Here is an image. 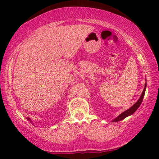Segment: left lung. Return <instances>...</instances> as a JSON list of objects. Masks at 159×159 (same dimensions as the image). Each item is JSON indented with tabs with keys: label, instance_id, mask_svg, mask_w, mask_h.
Wrapping results in <instances>:
<instances>
[{
	"label": "left lung",
	"instance_id": "8db88e82",
	"mask_svg": "<svg viewBox=\"0 0 159 159\" xmlns=\"http://www.w3.org/2000/svg\"><path fill=\"white\" fill-rule=\"evenodd\" d=\"M145 89H146V83H145V88H144V90H143V93H142V95H141V96L140 98V99L138 100V101L136 102L134 104L133 106H132L131 108H129V109L125 111H124L123 113H121V114L119 115V116L118 117H116V119H114V121H121L122 120V119H124L125 118H126V117L129 116V115H132L133 113L135 112V111L138 109V108L140 107V104L141 103H142L143 101V97H144L145 95Z\"/></svg>",
	"mask_w": 159,
	"mask_h": 159
}]
</instances>
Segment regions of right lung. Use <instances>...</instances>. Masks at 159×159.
Wrapping results in <instances>:
<instances>
[{
  "label": "right lung",
  "instance_id": "obj_1",
  "mask_svg": "<svg viewBox=\"0 0 159 159\" xmlns=\"http://www.w3.org/2000/svg\"><path fill=\"white\" fill-rule=\"evenodd\" d=\"M28 120H30V121H31V119H30V118H27Z\"/></svg>",
  "mask_w": 159,
  "mask_h": 159
}]
</instances>
